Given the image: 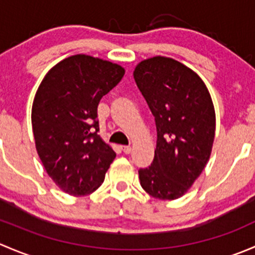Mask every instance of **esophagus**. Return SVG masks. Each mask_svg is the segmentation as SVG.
<instances>
[{"mask_svg":"<svg viewBox=\"0 0 255 255\" xmlns=\"http://www.w3.org/2000/svg\"><path fill=\"white\" fill-rule=\"evenodd\" d=\"M122 150H123V153H125V154H129L130 151H132V146H129V145H123V146H122Z\"/></svg>","mask_w":255,"mask_h":255,"instance_id":"esophagus-1","label":"esophagus"}]
</instances>
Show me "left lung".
I'll return each instance as SVG.
<instances>
[{
    "label": "left lung",
    "mask_w": 255,
    "mask_h": 255,
    "mask_svg": "<svg viewBox=\"0 0 255 255\" xmlns=\"http://www.w3.org/2000/svg\"><path fill=\"white\" fill-rule=\"evenodd\" d=\"M135 84L155 118L156 148L140 185L150 196L176 200L202 173L212 151L216 113L202 79L175 59L153 56L133 71Z\"/></svg>",
    "instance_id": "obj_1"
}]
</instances>
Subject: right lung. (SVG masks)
<instances>
[{"label": "right lung", "instance_id": "1", "mask_svg": "<svg viewBox=\"0 0 255 255\" xmlns=\"http://www.w3.org/2000/svg\"><path fill=\"white\" fill-rule=\"evenodd\" d=\"M123 75L118 64L78 54L54 65L35 92V149L48 175L66 194L96 191L116 158L112 146L97 135V106Z\"/></svg>", "mask_w": 255, "mask_h": 255}]
</instances>
